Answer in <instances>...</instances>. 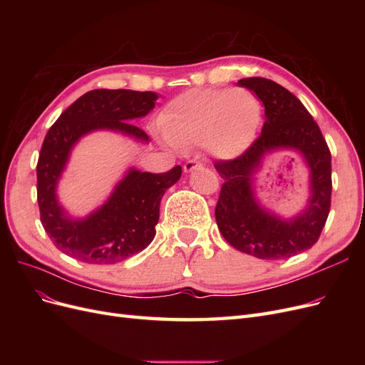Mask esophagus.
<instances>
[{"label": "esophagus", "mask_w": 365, "mask_h": 365, "mask_svg": "<svg viewBox=\"0 0 365 365\" xmlns=\"http://www.w3.org/2000/svg\"><path fill=\"white\" fill-rule=\"evenodd\" d=\"M201 165H202L201 161H197V160H189V161H187V163L184 164V172L189 173V172H192V170H195V169H197V168H201Z\"/></svg>", "instance_id": "1"}]
</instances>
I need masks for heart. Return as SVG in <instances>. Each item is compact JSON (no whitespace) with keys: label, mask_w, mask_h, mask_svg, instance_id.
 Returning a JSON list of instances; mask_svg holds the SVG:
<instances>
[{"label":"heart","mask_w":365,"mask_h":365,"mask_svg":"<svg viewBox=\"0 0 365 365\" xmlns=\"http://www.w3.org/2000/svg\"><path fill=\"white\" fill-rule=\"evenodd\" d=\"M259 98L244 88H196L164 108L160 129L172 146L187 149L201 143L217 158H235L257 135Z\"/></svg>","instance_id":"1"}]
</instances>
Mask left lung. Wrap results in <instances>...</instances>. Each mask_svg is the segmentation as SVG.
Segmentation results:
<instances>
[{
	"instance_id": "1",
	"label": "left lung",
	"mask_w": 365,
	"mask_h": 365,
	"mask_svg": "<svg viewBox=\"0 0 365 365\" xmlns=\"http://www.w3.org/2000/svg\"><path fill=\"white\" fill-rule=\"evenodd\" d=\"M237 83L260 98L267 120L260 137L242 155L215 161L224 178L216 222L220 235L236 250L263 260L288 259L315 245L324 228L332 196V157L317 121L286 88L264 77H248ZM277 148L300 153L312 172L308 207L292 220L263 209L250 187L264 153Z\"/></svg>"
}]
</instances>
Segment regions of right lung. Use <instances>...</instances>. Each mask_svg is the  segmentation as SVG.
<instances>
[{"label":"right lung","instance_id":"add662e5","mask_svg":"<svg viewBox=\"0 0 365 365\" xmlns=\"http://www.w3.org/2000/svg\"><path fill=\"white\" fill-rule=\"evenodd\" d=\"M158 96L152 91L93 90L68 106L43 138L38 175V205L46 233L59 251L93 264H113L145 250L155 237L164 192L181 178V165L165 173L129 169L108 201L83 219L67 216L56 185L73 146L93 130L121 132L140 141L148 134L132 125L149 114Z\"/></svg>","mask_w":365,"mask_h":365}]
</instances>
